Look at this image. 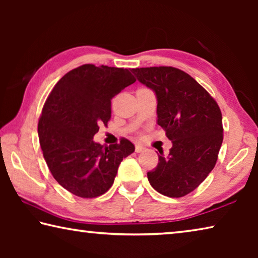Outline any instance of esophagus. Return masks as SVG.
Returning <instances> with one entry per match:
<instances>
[{
    "label": "esophagus",
    "instance_id": "esophagus-1",
    "mask_svg": "<svg viewBox=\"0 0 258 258\" xmlns=\"http://www.w3.org/2000/svg\"><path fill=\"white\" fill-rule=\"evenodd\" d=\"M145 149H146L145 147H142V146H140V145L135 146V151H137L138 154H140V152H142V151H145Z\"/></svg>",
    "mask_w": 258,
    "mask_h": 258
}]
</instances>
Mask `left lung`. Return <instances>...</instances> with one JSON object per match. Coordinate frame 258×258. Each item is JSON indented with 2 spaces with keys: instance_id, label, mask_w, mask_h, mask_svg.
<instances>
[{
  "instance_id": "left-lung-1",
  "label": "left lung",
  "mask_w": 258,
  "mask_h": 258,
  "mask_svg": "<svg viewBox=\"0 0 258 258\" xmlns=\"http://www.w3.org/2000/svg\"><path fill=\"white\" fill-rule=\"evenodd\" d=\"M138 81L154 91L157 123L172 141L167 156L148 180L159 194L180 198L198 187L216 164L223 142L220 107L189 74L174 67L135 68Z\"/></svg>"
}]
</instances>
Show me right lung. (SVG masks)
Wrapping results in <instances>:
<instances>
[{
    "mask_svg": "<svg viewBox=\"0 0 258 258\" xmlns=\"http://www.w3.org/2000/svg\"><path fill=\"white\" fill-rule=\"evenodd\" d=\"M135 78L128 69L83 64L56 83L38 120V138L55 181L81 198H95L110 189L118 166L134 145L121 139L104 147L93 141L107 126L111 99Z\"/></svg>",
    "mask_w": 258,
    "mask_h": 258,
    "instance_id": "add662e5",
    "label": "right lung"
}]
</instances>
